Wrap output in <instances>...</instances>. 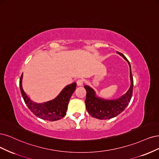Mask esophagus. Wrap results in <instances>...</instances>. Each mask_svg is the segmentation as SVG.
I'll list each match as a JSON object with an SVG mask.
<instances>
[{
    "label": "esophagus",
    "mask_w": 159,
    "mask_h": 159,
    "mask_svg": "<svg viewBox=\"0 0 159 159\" xmlns=\"http://www.w3.org/2000/svg\"><path fill=\"white\" fill-rule=\"evenodd\" d=\"M84 83V80L83 79H79L77 81H76V84H77L78 86H83Z\"/></svg>",
    "instance_id": "1"
}]
</instances>
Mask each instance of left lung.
<instances>
[{
    "mask_svg": "<svg viewBox=\"0 0 159 159\" xmlns=\"http://www.w3.org/2000/svg\"><path fill=\"white\" fill-rule=\"evenodd\" d=\"M121 56H122L129 63L130 67V79H131V86L129 89L125 94L122 96L121 98L114 100H107L97 98L95 95V92L93 89L89 86H84V89L86 90V96L85 100L86 109L89 114L99 120H107L111 119L119 115L124 111L125 107L129 104L133 94V89H134V79L131 74V69L129 61L125 57V56L117 52Z\"/></svg>",
    "mask_w": 159,
    "mask_h": 159,
    "instance_id": "left-lung-1",
    "label": "left lung"
}]
</instances>
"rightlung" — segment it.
<instances>
[{
    "mask_svg": "<svg viewBox=\"0 0 159 159\" xmlns=\"http://www.w3.org/2000/svg\"><path fill=\"white\" fill-rule=\"evenodd\" d=\"M22 79V75L20 79V89L22 96L25 104L35 116L44 120L57 121L63 118L66 115L69 99L76 89V83L65 87L61 93L53 100L43 104H36L30 100L24 92Z\"/></svg>",
    "mask_w": 159,
    "mask_h": 159,
    "instance_id": "right-lung-1",
    "label": "right lung"
}]
</instances>
